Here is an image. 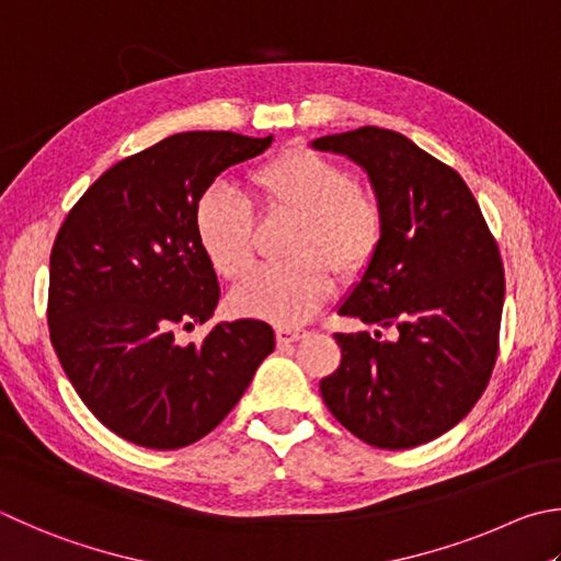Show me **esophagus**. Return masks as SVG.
<instances>
[{"mask_svg": "<svg viewBox=\"0 0 561 561\" xmlns=\"http://www.w3.org/2000/svg\"><path fill=\"white\" fill-rule=\"evenodd\" d=\"M304 335H307V331L294 329V325H279V329H277V343H294V341L304 339Z\"/></svg>", "mask_w": 561, "mask_h": 561, "instance_id": "1", "label": "esophagus"}]
</instances>
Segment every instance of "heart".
Wrapping results in <instances>:
<instances>
[{"instance_id": "obj_1", "label": "heart", "mask_w": 561, "mask_h": 561, "mask_svg": "<svg viewBox=\"0 0 561 561\" xmlns=\"http://www.w3.org/2000/svg\"><path fill=\"white\" fill-rule=\"evenodd\" d=\"M264 210L299 216L291 252L297 260L264 264L238 284L230 307L274 323H299L331 297L335 270L358 274L382 240V208L375 193L333 159L287 149L252 171ZM196 238L220 277L240 279L254 262V213L228 186H213L196 206Z\"/></svg>"}]
</instances>
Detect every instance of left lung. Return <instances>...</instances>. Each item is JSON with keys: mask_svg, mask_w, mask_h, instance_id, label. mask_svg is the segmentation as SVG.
Instances as JSON below:
<instances>
[{"mask_svg": "<svg viewBox=\"0 0 561 561\" xmlns=\"http://www.w3.org/2000/svg\"><path fill=\"white\" fill-rule=\"evenodd\" d=\"M311 147L355 161L385 220L378 252L339 307L375 331L335 333L341 365L321 397L365 444L412 449L461 422L491 380L501 252L466 181L400 131L360 127Z\"/></svg>", "mask_w": 561, "mask_h": 561, "instance_id": "8db88e82", "label": "left lung"}]
</instances>
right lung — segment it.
Wrapping results in <instances>:
<instances>
[{
  "label": "right lung",
  "mask_w": 561,
  "mask_h": 561,
  "mask_svg": "<svg viewBox=\"0 0 561 561\" xmlns=\"http://www.w3.org/2000/svg\"><path fill=\"white\" fill-rule=\"evenodd\" d=\"M272 135L181 131L107 169L50 250V343L80 400L145 449H181L226 420L274 351L257 319L220 321L201 345L220 287L196 238V206L220 171L262 154Z\"/></svg>",
  "instance_id": "1"
}]
</instances>
